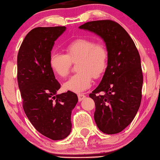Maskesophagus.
<instances>
[{"instance_id":"1","label":"esophagus","mask_w":160,"mask_h":160,"mask_svg":"<svg viewBox=\"0 0 160 160\" xmlns=\"http://www.w3.org/2000/svg\"><path fill=\"white\" fill-rule=\"evenodd\" d=\"M85 97H86V96H85V94H78V101H82V100H83V99L85 98Z\"/></svg>"}]
</instances>
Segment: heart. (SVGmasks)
Instances as JSON below:
<instances>
[{"label":"heart","instance_id":"heart-1","mask_svg":"<svg viewBox=\"0 0 160 160\" xmlns=\"http://www.w3.org/2000/svg\"><path fill=\"white\" fill-rule=\"evenodd\" d=\"M66 54L53 52L49 65L60 78H66L71 71L72 63H77L79 72L64 84L65 89L81 93L92 85V76L98 78L104 72L108 65V52L106 46L94 39L78 38L66 46Z\"/></svg>","mask_w":160,"mask_h":160}]
</instances>
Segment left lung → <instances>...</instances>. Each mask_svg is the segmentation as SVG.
<instances>
[{"mask_svg":"<svg viewBox=\"0 0 160 160\" xmlns=\"http://www.w3.org/2000/svg\"><path fill=\"white\" fill-rule=\"evenodd\" d=\"M79 28L100 36L108 52L102 80L89 94L95 104L94 121L103 133H120L131 123L141 103L143 77L140 54L128 32L114 20L87 22Z\"/></svg>","mask_w":160,"mask_h":160,"instance_id":"left-lung-1","label":"left lung"}]
</instances>
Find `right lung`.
Instances as JSON below:
<instances>
[{"label": "right lung", "instance_id": "1", "mask_svg": "<svg viewBox=\"0 0 160 160\" xmlns=\"http://www.w3.org/2000/svg\"><path fill=\"white\" fill-rule=\"evenodd\" d=\"M66 27H36L26 36L18 55V82L23 108L37 131L63 140L72 129V111L78 102L72 92L57 94L60 84L49 65L54 42Z\"/></svg>", "mask_w": 160, "mask_h": 160}]
</instances>
